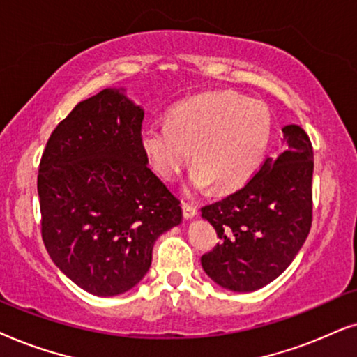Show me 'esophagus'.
Returning <instances> with one entry per match:
<instances>
[{
  "instance_id": "esophagus-1",
  "label": "esophagus",
  "mask_w": 357,
  "mask_h": 357,
  "mask_svg": "<svg viewBox=\"0 0 357 357\" xmlns=\"http://www.w3.org/2000/svg\"><path fill=\"white\" fill-rule=\"evenodd\" d=\"M197 207L192 206V204H183V215L186 220H191V218H194L197 215Z\"/></svg>"
}]
</instances>
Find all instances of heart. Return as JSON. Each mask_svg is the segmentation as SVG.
<instances>
[{
    "instance_id": "heart-1",
    "label": "heart",
    "mask_w": 357,
    "mask_h": 357,
    "mask_svg": "<svg viewBox=\"0 0 357 357\" xmlns=\"http://www.w3.org/2000/svg\"><path fill=\"white\" fill-rule=\"evenodd\" d=\"M273 119L266 104L235 91H215L179 102L166 123L142 130V150L166 181L181 173L192 150L189 184L215 183L228 191L248 181L268 151Z\"/></svg>"
}]
</instances>
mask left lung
Wrapping results in <instances>:
<instances>
[{"mask_svg": "<svg viewBox=\"0 0 357 357\" xmlns=\"http://www.w3.org/2000/svg\"><path fill=\"white\" fill-rule=\"evenodd\" d=\"M282 151L266 158L238 191L201 208L218 241L201 258L213 282L234 292H253L292 263L312 227L313 150L305 130L282 129Z\"/></svg>", "mask_w": 357, "mask_h": 357, "instance_id": "8db88e82", "label": "left lung"}]
</instances>
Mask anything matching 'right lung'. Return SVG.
<instances>
[{"label":"right lung","instance_id":"obj_1","mask_svg":"<svg viewBox=\"0 0 357 357\" xmlns=\"http://www.w3.org/2000/svg\"><path fill=\"white\" fill-rule=\"evenodd\" d=\"M123 91L106 88L76 104L52 132L37 176L45 248L98 297L135 287L156 238L183 220L179 201L146 166L144 109Z\"/></svg>","mask_w":357,"mask_h":357}]
</instances>
